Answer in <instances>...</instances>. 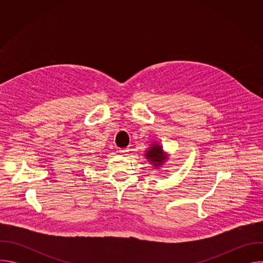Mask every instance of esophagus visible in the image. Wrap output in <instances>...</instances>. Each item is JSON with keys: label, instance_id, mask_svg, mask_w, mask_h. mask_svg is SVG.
Returning a JSON list of instances; mask_svg holds the SVG:
<instances>
[{"label": "esophagus", "instance_id": "1", "mask_svg": "<svg viewBox=\"0 0 263 263\" xmlns=\"http://www.w3.org/2000/svg\"><path fill=\"white\" fill-rule=\"evenodd\" d=\"M129 151H130V149L127 148V147H125V148H120V149H119V152H120L123 156L129 155Z\"/></svg>", "mask_w": 263, "mask_h": 263}]
</instances>
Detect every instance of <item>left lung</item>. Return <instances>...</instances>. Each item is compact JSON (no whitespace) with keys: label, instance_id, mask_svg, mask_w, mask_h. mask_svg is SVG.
<instances>
[{"label":"left lung","instance_id":"8db88e82","mask_svg":"<svg viewBox=\"0 0 263 263\" xmlns=\"http://www.w3.org/2000/svg\"><path fill=\"white\" fill-rule=\"evenodd\" d=\"M144 156L149 161V163L154 165L155 168H158L161 165H163V163L167 159V154L163 152L162 146L159 145L158 143H153L149 146Z\"/></svg>","mask_w":263,"mask_h":263}]
</instances>
